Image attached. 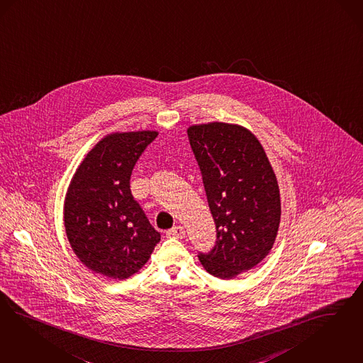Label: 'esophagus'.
I'll use <instances>...</instances> for the list:
<instances>
[{"instance_id":"34e87169","label":"esophagus","mask_w":363,"mask_h":363,"mask_svg":"<svg viewBox=\"0 0 363 363\" xmlns=\"http://www.w3.org/2000/svg\"><path fill=\"white\" fill-rule=\"evenodd\" d=\"M167 235L169 237H174V238H184L186 237V230L182 226H175V228H171Z\"/></svg>"}]
</instances>
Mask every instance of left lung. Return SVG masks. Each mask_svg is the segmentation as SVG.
<instances>
[{"label": "left lung", "mask_w": 363, "mask_h": 363, "mask_svg": "<svg viewBox=\"0 0 363 363\" xmlns=\"http://www.w3.org/2000/svg\"><path fill=\"white\" fill-rule=\"evenodd\" d=\"M187 133L216 228L214 249L198 257L206 272L230 280L272 250L281 218L279 183L259 140L241 125L199 123Z\"/></svg>", "instance_id": "8db88e82"}]
</instances>
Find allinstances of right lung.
I'll return each mask as SVG.
<instances>
[{"label": "right lung", "instance_id": "add662e5", "mask_svg": "<svg viewBox=\"0 0 363 363\" xmlns=\"http://www.w3.org/2000/svg\"><path fill=\"white\" fill-rule=\"evenodd\" d=\"M156 130L116 132L84 156L67 188L65 228L86 268L125 280L148 262L160 241L130 192V175Z\"/></svg>", "mask_w": 363, "mask_h": 363}]
</instances>
